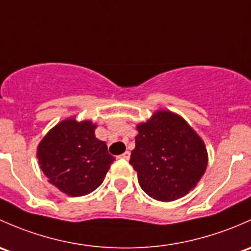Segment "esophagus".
<instances>
[{
	"mask_svg": "<svg viewBox=\"0 0 251 251\" xmlns=\"http://www.w3.org/2000/svg\"><path fill=\"white\" fill-rule=\"evenodd\" d=\"M121 157H122V158H125V159H129V158H130V152L126 151L125 153L121 154Z\"/></svg>",
	"mask_w": 251,
	"mask_h": 251,
	"instance_id": "esophagus-1",
	"label": "esophagus"
}]
</instances>
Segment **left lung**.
I'll return each mask as SVG.
<instances>
[{
	"label": "left lung",
	"instance_id": "obj_1",
	"mask_svg": "<svg viewBox=\"0 0 251 251\" xmlns=\"http://www.w3.org/2000/svg\"><path fill=\"white\" fill-rule=\"evenodd\" d=\"M136 129L129 163L150 197L172 202L196 187L205 173L208 153L202 139L182 117L159 110Z\"/></svg>",
	"mask_w": 251,
	"mask_h": 251
}]
</instances>
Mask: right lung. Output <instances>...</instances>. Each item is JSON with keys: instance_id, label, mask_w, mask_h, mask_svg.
Listing matches in <instances>:
<instances>
[{"instance_id": "1", "label": "right lung", "mask_w": 251, "mask_h": 251, "mask_svg": "<svg viewBox=\"0 0 251 251\" xmlns=\"http://www.w3.org/2000/svg\"><path fill=\"white\" fill-rule=\"evenodd\" d=\"M90 121H63L48 131L37 147L40 168L48 181L71 197L97 190L115 161L105 141L95 138Z\"/></svg>"}]
</instances>
